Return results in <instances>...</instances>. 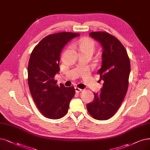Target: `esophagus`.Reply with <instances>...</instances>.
I'll return each mask as SVG.
<instances>
[{"label": "esophagus", "instance_id": "esophagus-1", "mask_svg": "<svg viewBox=\"0 0 150 150\" xmlns=\"http://www.w3.org/2000/svg\"><path fill=\"white\" fill-rule=\"evenodd\" d=\"M74 88H75V91H76V93H79V92H81L82 91V89L79 88L77 87H76Z\"/></svg>", "mask_w": 150, "mask_h": 150}]
</instances>
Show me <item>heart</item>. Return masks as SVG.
<instances>
[{"instance_id": "obj_1", "label": "heart", "mask_w": 150, "mask_h": 150, "mask_svg": "<svg viewBox=\"0 0 150 150\" xmlns=\"http://www.w3.org/2000/svg\"><path fill=\"white\" fill-rule=\"evenodd\" d=\"M78 46L80 53L92 52L95 50V42L93 39L86 38H82L78 41Z\"/></svg>"}]
</instances>
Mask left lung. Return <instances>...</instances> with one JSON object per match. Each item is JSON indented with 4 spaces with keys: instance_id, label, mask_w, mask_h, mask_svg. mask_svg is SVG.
<instances>
[{
    "instance_id": "8db88e82",
    "label": "left lung",
    "mask_w": 150,
    "mask_h": 150,
    "mask_svg": "<svg viewBox=\"0 0 150 150\" xmlns=\"http://www.w3.org/2000/svg\"><path fill=\"white\" fill-rule=\"evenodd\" d=\"M103 47L102 64L98 70L103 87L100 93H94L87 111L93 118L107 120L115 115L126 95L130 71V59L125 47L116 38L106 32L89 34Z\"/></svg>"
}]
</instances>
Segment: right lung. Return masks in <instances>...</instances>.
<instances>
[{
  "label": "right lung",
  "mask_w": 150,
  "mask_h": 150,
  "mask_svg": "<svg viewBox=\"0 0 150 150\" xmlns=\"http://www.w3.org/2000/svg\"><path fill=\"white\" fill-rule=\"evenodd\" d=\"M80 34L62 32L47 35L34 47L28 63V81L38 108L45 117L58 119L67 113L74 87L57 85L59 57L64 45Z\"/></svg>",
  "instance_id": "1"
}]
</instances>
